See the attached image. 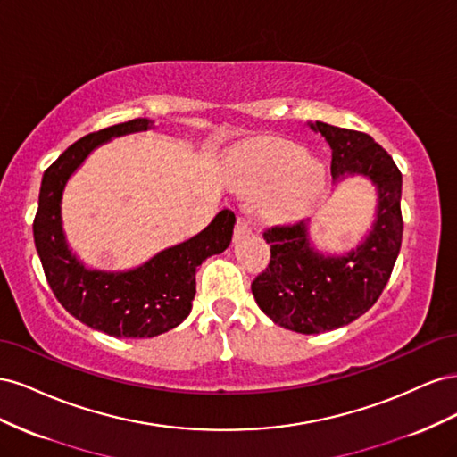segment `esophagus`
<instances>
[{
	"label": "esophagus",
	"instance_id": "obj_1",
	"mask_svg": "<svg viewBox=\"0 0 457 457\" xmlns=\"http://www.w3.org/2000/svg\"><path fill=\"white\" fill-rule=\"evenodd\" d=\"M247 234H252V227H250V223H247V220H245L244 217H238V220H237V228H234V238L240 240V238L247 237Z\"/></svg>",
	"mask_w": 457,
	"mask_h": 457
}]
</instances>
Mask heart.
I'll list each match as a JSON object with an SVG mask.
<instances>
[{"mask_svg": "<svg viewBox=\"0 0 457 457\" xmlns=\"http://www.w3.org/2000/svg\"><path fill=\"white\" fill-rule=\"evenodd\" d=\"M232 188L261 196L259 213L270 223H292L307 215L320 198L326 173L301 146L282 139H262L242 146L230 163Z\"/></svg>", "mask_w": 457, "mask_h": 457, "instance_id": "b5f03b06", "label": "heart"}]
</instances>
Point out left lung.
<instances>
[{
	"instance_id": "left-lung-1",
	"label": "left lung",
	"mask_w": 457,
	"mask_h": 457,
	"mask_svg": "<svg viewBox=\"0 0 457 457\" xmlns=\"http://www.w3.org/2000/svg\"><path fill=\"white\" fill-rule=\"evenodd\" d=\"M309 128L331 148L334 183L366 177L378 190V207L366 238L343 255L318 252L307 220L262 232L270 244V262L252 284L253 297L274 324L307 336L347 326L371 309L403 244V173L386 150L361 131L324 121Z\"/></svg>"
}]
</instances>
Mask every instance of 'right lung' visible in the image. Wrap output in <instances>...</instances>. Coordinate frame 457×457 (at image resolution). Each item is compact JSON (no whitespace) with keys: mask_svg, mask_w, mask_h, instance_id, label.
Masks as SVG:
<instances>
[{"mask_svg":"<svg viewBox=\"0 0 457 457\" xmlns=\"http://www.w3.org/2000/svg\"><path fill=\"white\" fill-rule=\"evenodd\" d=\"M152 126V120L137 118L89 133L68 146L41 179L34 242L46 278L68 312L112 337H156L181 324L196 294V269L207 257L227 250L237 223L230 210L219 212L196 237L165 247L129 270L89 269L72 253L61 213L68 179L96 146L114 137L148 131Z\"/></svg>","mask_w":457,"mask_h":457,"instance_id":"right-lung-1","label":"right lung"}]
</instances>
